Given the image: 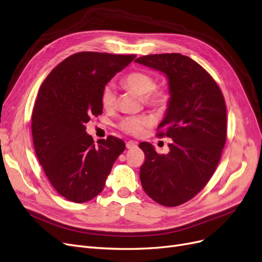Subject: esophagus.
Returning <instances> with one entry per match:
<instances>
[{"label":"esophagus","mask_w":262,"mask_h":262,"mask_svg":"<svg viewBox=\"0 0 262 262\" xmlns=\"http://www.w3.org/2000/svg\"><path fill=\"white\" fill-rule=\"evenodd\" d=\"M137 145H138V143L136 141L129 140V141L126 142V148H127V149H134V148L137 147Z\"/></svg>","instance_id":"obj_1"}]
</instances>
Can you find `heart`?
Instances as JSON below:
<instances>
[{"label":"heart","mask_w":262,"mask_h":262,"mask_svg":"<svg viewBox=\"0 0 262 262\" xmlns=\"http://www.w3.org/2000/svg\"><path fill=\"white\" fill-rule=\"evenodd\" d=\"M122 85L125 89L132 90L141 96L142 102L150 107L163 108L166 106L170 96L167 91L156 86V79L151 74L145 71H134L125 75L122 78ZM101 103L105 110H111L116 105V89L112 83H106L101 91ZM147 116H128L120 123V128L129 135L137 136L143 127L149 124Z\"/></svg>","instance_id":"obj_1"}]
</instances>
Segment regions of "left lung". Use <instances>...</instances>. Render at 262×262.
<instances>
[{"instance_id": "obj_1", "label": "left lung", "mask_w": 262, "mask_h": 262, "mask_svg": "<svg viewBox=\"0 0 262 262\" xmlns=\"http://www.w3.org/2000/svg\"><path fill=\"white\" fill-rule=\"evenodd\" d=\"M135 62L165 74L171 95L157 133L172 138L170 152L158 155L151 143H140L146 156L142 188L160 205L180 206L206 186L220 161L226 140L224 97L211 75L188 56L151 54Z\"/></svg>"}]
</instances>
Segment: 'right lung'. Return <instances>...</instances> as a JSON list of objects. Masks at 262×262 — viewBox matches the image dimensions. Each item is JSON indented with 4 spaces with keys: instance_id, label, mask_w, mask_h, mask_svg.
<instances>
[{
    "instance_id": "add662e5",
    "label": "right lung",
    "mask_w": 262,
    "mask_h": 262,
    "mask_svg": "<svg viewBox=\"0 0 262 262\" xmlns=\"http://www.w3.org/2000/svg\"><path fill=\"white\" fill-rule=\"evenodd\" d=\"M132 55L78 52L58 64L42 82L31 117L36 155L54 189L82 204L103 190L122 139H94L86 133L92 116L102 114L101 91L127 66Z\"/></svg>"
}]
</instances>
